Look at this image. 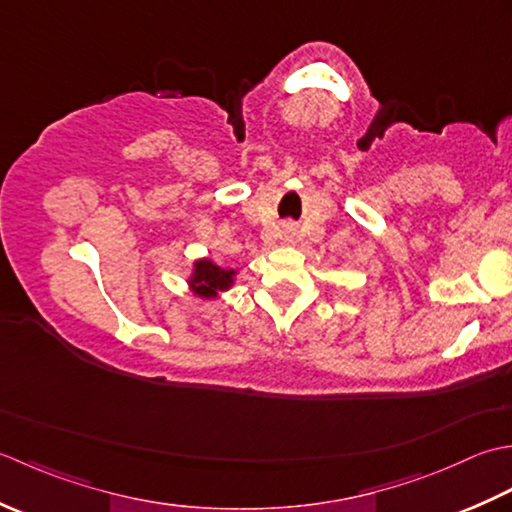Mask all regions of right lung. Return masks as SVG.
<instances>
[{
  "label": "right lung",
  "mask_w": 512,
  "mask_h": 512,
  "mask_svg": "<svg viewBox=\"0 0 512 512\" xmlns=\"http://www.w3.org/2000/svg\"><path fill=\"white\" fill-rule=\"evenodd\" d=\"M238 271L216 265L210 258H196L192 263V271L187 276V285H190L192 294L203 300H214L223 294V291L232 289L236 283Z\"/></svg>",
  "instance_id": "1"
}]
</instances>
